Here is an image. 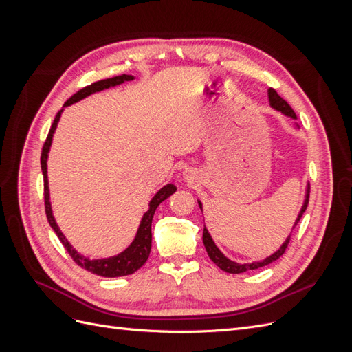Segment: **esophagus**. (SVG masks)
I'll list each match as a JSON object with an SVG mask.
<instances>
[{
    "mask_svg": "<svg viewBox=\"0 0 352 352\" xmlns=\"http://www.w3.org/2000/svg\"><path fill=\"white\" fill-rule=\"evenodd\" d=\"M190 175H192V173H190V170H185V172H184L185 179H190Z\"/></svg>",
    "mask_w": 352,
    "mask_h": 352,
    "instance_id": "34e87169",
    "label": "esophagus"
}]
</instances>
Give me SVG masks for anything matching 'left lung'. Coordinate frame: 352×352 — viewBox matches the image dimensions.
Here are the masks:
<instances>
[{"label": "left lung", "mask_w": 352, "mask_h": 352, "mask_svg": "<svg viewBox=\"0 0 352 352\" xmlns=\"http://www.w3.org/2000/svg\"><path fill=\"white\" fill-rule=\"evenodd\" d=\"M267 92H269L270 105H272V107H273L274 110H278V111L283 113L285 116L291 117V119H295V120H296L295 111L291 109V105L287 104L278 92H276L273 88H269ZM308 198H310V185L307 186V194H305L304 206H302V208H301V211H300V214H298V219H296V221H295L294 228L296 226V223L300 221V219H301L302 214H304V211L307 210ZM198 204H199V208L202 210V206H201L199 201H198ZM289 241H291V236H287L286 241L283 242L282 247H280L278 251H276L274 254H272L270 257L264 258L263 261H254V263H250V264H239V263H235V261L229 260L228 257H225V254H223V252L216 247L214 241H212V238L210 236V233H208V230H207L206 228H204V232H202V242H204V247H206V250H207L208 257L211 258L212 263H214L216 265H219V267H220L221 270H225V272H228V273H243V272H247V270H255V269L263 267V265H267V264L276 261L278 258H280V255H283V252L286 251L287 243H289Z\"/></svg>", "instance_id": "1"}]
</instances>
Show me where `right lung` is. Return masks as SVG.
<instances>
[{
  "mask_svg": "<svg viewBox=\"0 0 352 352\" xmlns=\"http://www.w3.org/2000/svg\"><path fill=\"white\" fill-rule=\"evenodd\" d=\"M135 78L131 76V74H120V76H114L110 79H104V80H98L94 82L88 87L82 88L80 91H78L74 95L65 102V107L67 105L78 102L83 98H87L88 95L94 94V92H100L102 89H107L110 87H116V85H120L123 82L127 80H133ZM63 110H60L56 116L54 122L51 124V129L48 132V136L45 140L44 146H42V154H41V168H42V175H44V201H45V214L47 219L50 221V226L54 229L56 235L58 236V239L61 241V243L65 245V248L67 250V252L70 254V257L73 258V261L76 263L78 265H80L82 269L88 270L94 274L102 276V278H119V276H127L135 273L138 269H141L142 265L145 264V261L150 257L151 252V223H153V217L154 212L157 210V207L162 204L164 199H167L173 192H176V186L168 184L164 188H162L158 192L154 195V198L150 201V208L144 214L140 229H138L136 236L133 239V242L127 247L123 252H120L119 255H114V257L110 258H101V260H91L85 255L79 254L76 250H74L72 245L69 243V241L66 239V236L63 235L60 228L57 226L56 219L52 216V210H51V204H50V189H48V176H47V160H48V153H50V146L52 142V135L56 132L57 123L60 120Z\"/></svg>",
  "mask_w": 352,
  "mask_h": 352,
  "instance_id": "add662e5",
  "label": "right lung"
}]
</instances>
